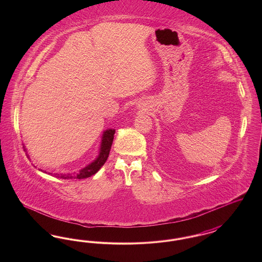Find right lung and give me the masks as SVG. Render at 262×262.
<instances>
[{
    "instance_id": "add662e5",
    "label": "right lung",
    "mask_w": 262,
    "mask_h": 262,
    "mask_svg": "<svg viewBox=\"0 0 262 262\" xmlns=\"http://www.w3.org/2000/svg\"><path fill=\"white\" fill-rule=\"evenodd\" d=\"M115 132L116 130L113 129V128H108V129L103 132L101 143H100L98 156L96 157L95 160H93L90 164H88L86 167L79 170V172L69 173V174H62H62H58V173L53 174V173H48L46 171H43L42 169H39V171H41L43 173H46V174H51V176H54V177L59 178V179H67V180H69V179H86V178H89V177L96 174L99 171L100 168L105 164L108 156H109Z\"/></svg>"
}]
</instances>
